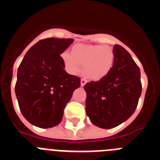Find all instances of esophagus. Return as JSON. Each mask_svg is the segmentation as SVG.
Returning a JSON list of instances; mask_svg holds the SVG:
<instances>
[{"mask_svg": "<svg viewBox=\"0 0 160 160\" xmlns=\"http://www.w3.org/2000/svg\"><path fill=\"white\" fill-rule=\"evenodd\" d=\"M87 82V81L86 80V79H83V78L81 79V87H84Z\"/></svg>", "mask_w": 160, "mask_h": 160, "instance_id": "1", "label": "esophagus"}]
</instances>
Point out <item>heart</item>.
<instances>
[{
	"mask_svg": "<svg viewBox=\"0 0 160 160\" xmlns=\"http://www.w3.org/2000/svg\"><path fill=\"white\" fill-rule=\"evenodd\" d=\"M61 59L65 70L70 74H78L83 65L84 73L90 79L98 81L112 69L114 53L110 46L77 44L72 47L71 53L63 52Z\"/></svg>",
	"mask_w": 160,
	"mask_h": 160,
	"instance_id": "b5f03b06",
	"label": "heart"
}]
</instances>
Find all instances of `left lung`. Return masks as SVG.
Wrapping results in <instances>:
<instances>
[{
  "label": "left lung",
  "mask_w": 160,
  "mask_h": 160,
  "mask_svg": "<svg viewBox=\"0 0 160 160\" xmlns=\"http://www.w3.org/2000/svg\"><path fill=\"white\" fill-rule=\"evenodd\" d=\"M110 73L98 82H87L86 112L91 123L111 129L128 120L135 112L142 93L140 70L122 46L115 45Z\"/></svg>",
  "instance_id": "obj_1"
}]
</instances>
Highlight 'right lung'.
Masks as SVG:
<instances>
[{
  "label": "right lung",
  "instance_id": "add662e5",
  "mask_svg": "<svg viewBox=\"0 0 160 160\" xmlns=\"http://www.w3.org/2000/svg\"><path fill=\"white\" fill-rule=\"evenodd\" d=\"M73 39L41 40L25 53L18 70L15 93L25 119L40 128L58 125L80 78L66 73L60 55Z\"/></svg>",
  "mask_w": 160,
  "mask_h": 160
}]
</instances>
